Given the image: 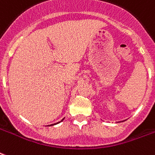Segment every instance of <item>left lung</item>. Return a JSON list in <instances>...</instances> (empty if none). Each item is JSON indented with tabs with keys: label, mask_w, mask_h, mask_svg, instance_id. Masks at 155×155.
<instances>
[{
	"label": "left lung",
	"mask_w": 155,
	"mask_h": 155,
	"mask_svg": "<svg viewBox=\"0 0 155 155\" xmlns=\"http://www.w3.org/2000/svg\"><path fill=\"white\" fill-rule=\"evenodd\" d=\"M124 121H125V120H124ZM121 122H123V121H121Z\"/></svg>",
	"instance_id": "1"
}]
</instances>
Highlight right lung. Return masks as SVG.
Wrapping results in <instances>:
<instances>
[{"label": "right lung", "mask_w": 155, "mask_h": 155, "mask_svg": "<svg viewBox=\"0 0 155 155\" xmlns=\"http://www.w3.org/2000/svg\"><path fill=\"white\" fill-rule=\"evenodd\" d=\"M64 119H65V118H63V119H62V120H61V122H62V120H64ZM58 123H59V122H58ZM58 123H56V124H51V125H55V124H58ZM51 125H49V126H51Z\"/></svg>", "instance_id": "obj_1"}]
</instances>
